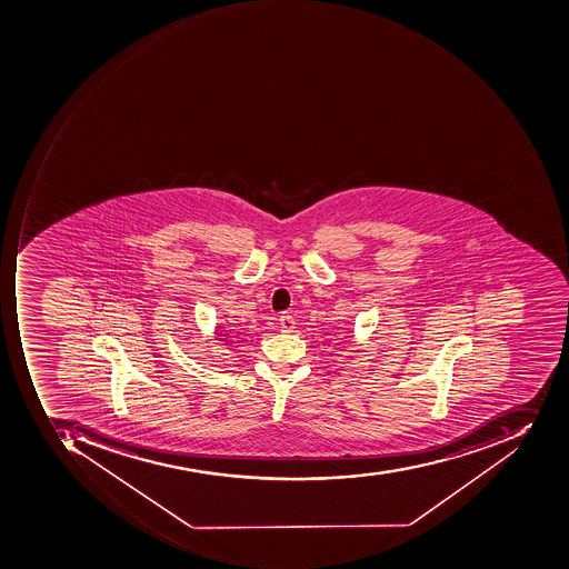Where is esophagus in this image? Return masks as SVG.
Instances as JSON below:
<instances>
[{
	"label": "esophagus",
	"mask_w": 569,
	"mask_h": 569,
	"mask_svg": "<svg viewBox=\"0 0 569 569\" xmlns=\"http://www.w3.org/2000/svg\"><path fill=\"white\" fill-rule=\"evenodd\" d=\"M295 327V318L290 317L289 313L280 315V329H282V332H292Z\"/></svg>",
	"instance_id": "1"
}]
</instances>
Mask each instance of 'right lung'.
<instances>
[{"label":"right lung","instance_id":"1","mask_svg":"<svg viewBox=\"0 0 569 569\" xmlns=\"http://www.w3.org/2000/svg\"><path fill=\"white\" fill-rule=\"evenodd\" d=\"M218 336H220V333H218Z\"/></svg>","mask_w":569,"mask_h":569}]
</instances>
